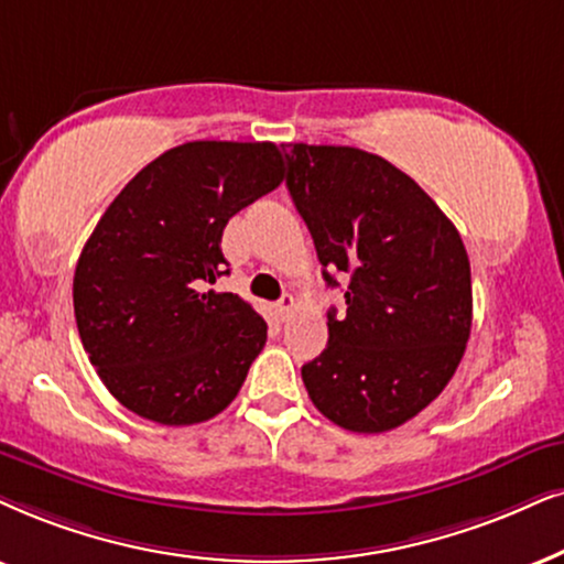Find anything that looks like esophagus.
Here are the masks:
<instances>
[{"label": "esophagus", "mask_w": 564, "mask_h": 564, "mask_svg": "<svg viewBox=\"0 0 564 564\" xmlns=\"http://www.w3.org/2000/svg\"><path fill=\"white\" fill-rule=\"evenodd\" d=\"M294 310H296V302L291 294H286L281 302H278V315H281V319H289L291 315H294Z\"/></svg>", "instance_id": "34e87169"}]
</instances>
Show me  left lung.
<instances>
[{
	"label": "left lung",
	"mask_w": 564,
	"mask_h": 564,
	"mask_svg": "<svg viewBox=\"0 0 564 564\" xmlns=\"http://www.w3.org/2000/svg\"><path fill=\"white\" fill-rule=\"evenodd\" d=\"M286 151V187L327 286L348 275L346 315L327 312L325 351L302 367L312 403L348 432L416 416L458 369L471 335V262L453 220L393 163L348 145Z\"/></svg>",
	"instance_id": "left-lung-1"
}]
</instances>
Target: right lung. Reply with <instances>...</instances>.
<instances>
[{"label": "right lung", "mask_w": 564, "mask_h": 564, "mask_svg": "<svg viewBox=\"0 0 564 564\" xmlns=\"http://www.w3.org/2000/svg\"><path fill=\"white\" fill-rule=\"evenodd\" d=\"M283 182L273 142H184L113 197L85 241L73 302L85 354L109 393L142 419L208 422L237 398L268 325L237 294L226 224Z\"/></svg>", "instance_id": "1"}]
</instances>
